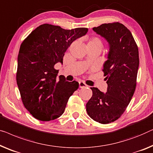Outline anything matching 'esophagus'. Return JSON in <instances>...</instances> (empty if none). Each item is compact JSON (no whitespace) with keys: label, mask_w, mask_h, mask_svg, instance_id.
I'll return each mask as SVG.
<instances>
[{"label":"esophagus","mask_w":153,"mask_h":153,"mask_svg":"<svg viewBox=\"0 0 153 153\" xmlns=\"http://www.w3.org/2000/svg\"><path fill=\"white\" fill-rule=\"evenodd\" d=\"M79 88H83L88 87V85H86V84L84 83V82H83V81H79Z\"/></svg>","instance_id":"obj_1"}]
</instances>
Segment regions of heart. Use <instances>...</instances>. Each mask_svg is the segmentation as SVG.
Returning a JSON list of instances; mask_svg holds the SVG:
<instances>
[{
    "label": "heart",
    "instance_id": "obj_1",
    "mask_svg": "<svg viewBox=\"0 0 153 153\" xmlns=\"http://www.w3.org/2000/svg\"><path fill=\"white\" fill-rule=\"evenodd\" d=\"M88 43H92L94 44V45H97L101 46V47H103L102 42L101 41V40L98 38H93L90 41L88 42Z\"/></svg>",
    "mask_w": 153,
    "mask_h": 153
}]
</instances>
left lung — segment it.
<instances>
[{
	"label": "left lung",
	"mask_w": 153,
	"mask_h": 153,
	"mask_svg": "<svg viewBox=\"0 0 153 153\" xmlns=\"http://www.w3.org/2000/svg\"><path fill=\"white\" fill-rule=\"evenodd\" d=\"M92 30L108 42L109 51L103 64L107 91L92 87L86 103L89 116L106 124L121 117L130 102L136 88L139 59L138 48L128 29L119 23H104Z\"/></svg>",
	"instance_id": "left-lung-1"
}]
</instances>
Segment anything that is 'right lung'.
Here are the masks:
<instances>
[{"label":"right lung","instance_id":"1","mask_svg":"<svg viewBox=\"0 0 153 153\" xmlns=\"http://www.w3.org/2000/svg\"><path fill=\"white\" fill-rule=\"evenodd\" d=\"M88 28L65 30L43 24L24 40L18 56L16 81L23 103L34 118L43 121L61 116L70 97L79 83L58 76L55 64H63V57L75 40L85 36Z\"/></svg>","mask_w":153,"mask_h":153}]
</instances>
